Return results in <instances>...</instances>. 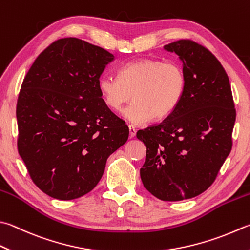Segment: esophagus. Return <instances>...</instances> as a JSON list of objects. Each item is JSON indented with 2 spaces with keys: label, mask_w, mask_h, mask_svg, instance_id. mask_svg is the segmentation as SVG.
Listing matches in <instances>:
<instances>
[{
  "label": "esophagus",
  "mask_w": 250,
  "mask_h": 250,
  "mask_svg": "<svg viewBox=\"0 0 250 250\" xmlns=\"http://www.w3.org/2000/svg\"><path fill=\"white\" fill-rule=\"evenodd\" d=\"M128 128H129V137L130 138H134L135 136H136V128H135L133 125H129Z\"/></svg>",
  "instance_id": "34e87169"
}]
</instances>
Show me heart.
<instances>
[{
  "label": "heart",
  "instance_id": "heart-1",
  "mask_svg": "<svg viewBox=\"0 0 250 250\" xmlns=\"http://www.w3.org/2000/svg\"><path fill=\"white\" fill-rule=\"evenodd\" d=\"M98 87L103 102L115 112L133 98L124 115L131 124L140 125L151 117L164 119L176 109L185 92L186 75L176 62L141 59L123 65L119 78L100 77Z\"/></svg>",
  "mask_w": 250,
  "mask_h": 250
}]
</instances>
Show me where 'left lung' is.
Wrapping results in <instances>:
<instances>
[{
  "instance_id": "obj_1",
  "label": "left lung",
  "mask_w": 250,
  "mask_h": 250,
  "mask_svg": "<svg viewBox=\"0 0 250 250\" xmlns=\"http://www.w3.org/2000/svg\"><path fill=\"white\" fill-rule=\"evenodd\" d=\"M164 50L180 56L186 88L166 120L137 131L147 148L140 177L154 197L180 201L200 195L215 181L232 150L236 111L228 74L208 49L182 39Z\"/></svg>"
}]
</instances>
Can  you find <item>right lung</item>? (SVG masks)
I'll return each mask as SVG.
<instances>
[{
  "mask_svg": "<svg viewBox=\"0 0 250 250\" xmlns=\"http://www.w3.org/2000/svg\"><path fill=\"white\" fill-rule=\"evenodd\" d=\"M114 60L77 38L41 52L17 100L18 153L38 188L72 200L91 191L107 158L128 139V127L103 102L98 82Z\"/></svg>",
  "mask_w": 250,
  "mask_h": 250,
  "instance_id": "right-lung-1",
  "label": "right lung"
}]
</instances>
